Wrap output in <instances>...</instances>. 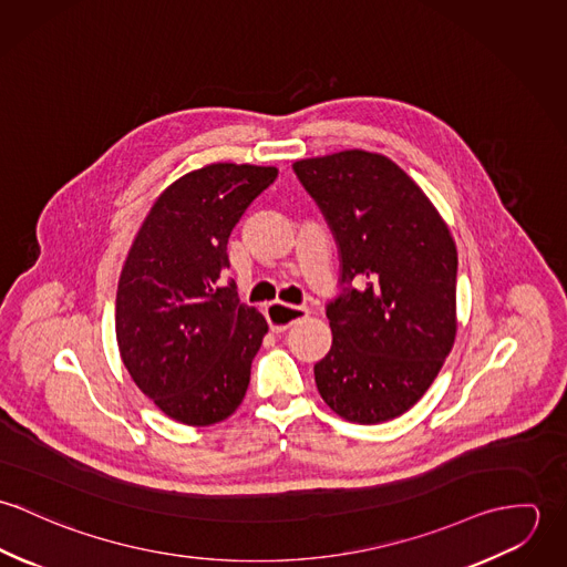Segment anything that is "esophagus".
I'll return each mask as SVG.
<instances>
[{
    "label": "esophagus",
    "mask_w": 567,
    "mask_h": 567,
    "mask_svg": "<svg viewBox=\"0 0 567 567\" xmlns=\"http://www.w3.org/2000/svg\"><path fill=\"white\" fill-rule=\"evenodd\" d=\"M308 315L306 308L301 306H290L284 301H272L266 306V321L270 324L272 331H284L290 324L297 323L299 319H303Z\"/></svg>",
    "instance_id": "esophagus-1"
}]
</instances>
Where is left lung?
Here are the masks:
<instances>
[{
    "label": "left lung",
    "instance_id": "obj_1",
    "mask_svg": "<svg viewBox=\"0 0 567 567\" xmlns=\"http://www.w3.org/2000/svg\"><path fill=\"white\" fill-rule=\"evenodd\" d=\"M331 229L340 292L327 303L331 349L319 393L353 423L416 404L456 336L458 255L447 225L398 163L344 151L292 165Z\"/></svg>",
    "mask_w": 567,
    "mask_h": 567
}]
</instances>
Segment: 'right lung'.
Wrapping results in <instances>:
<instances>
[{"label":"right lung","mask_w":567,"mask_h":567,"mask_svg":"<svg viewBox=\"0 0 567 567\" xmlns=\"http://www.w3.org/2000/svg\"><path fill=\"white\" fill-rule=\"evenodd\" d=\"M277 167L214 163L172 183L146 216L117 284L115 336L140 391L185 425L243 404L268 331L240 303L227 243Z\"/></svg>","instance_id":"1"}]
</instances>
